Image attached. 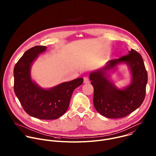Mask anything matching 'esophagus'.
<instances>
[{
    "mask_svg": "<svg viewBox=\"0 0 156 156\" xmlns=\"http://www.w3.org/2000/svg\"><path fill=\"white\" fill-rule=\"evenodd\" d=\"M90 79H89L88 77H84V83L85 84H87V83H90Z\"/></svg>",
    "mask_w": 156,
    "mask_h": 156,
    "instance_id": "1",
    "label": "esophagus"
}]
</instances>
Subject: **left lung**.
Returning a JSON list of instances; mask_svg holds the SVG:
<instances>
[{"label": "left lung", "instance_id": "left-lung-1", "mask_svg": "<svg viewBox=\"0 0 156 156\" xmlns=\"http://www.w3.org/2000/svg\"><path fill=\"white\" fill-rule=\"evenodd\" d=\"M122 62L129 65L132 81L129 86L120 90L107 80L106 73ZM90 79L94 87V107L105 117H125L137 109L145 98L147 73L141 55L134 49L119 58L109 60L104 67L91 73Z\"/></svg>", "mask_w": 156, "mask_h": 156}]
</instances>
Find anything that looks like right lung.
I'll list each match as a JSON object with an SVG mask.
<instances>
[{
  "label": "right lung",
  "instance_id": "add662e5",
  "mask_svg": "<svg viewBox=\"0 0 156 156\" xmlns=\"http://www.w3.org/2000/svg\"><path fill=\"white\" fill-rule=\"evenodd\" d=\"M47 47L36 46L27 51L15 65L14 91L25 112L42 120H55L68 109L75 89L83 84L80 78L61 83L49 90L40 87L31 78L33 62Z\"/></svg>",
  "mask_w": 156,
  "mask_h": 156
}]
</instances>
